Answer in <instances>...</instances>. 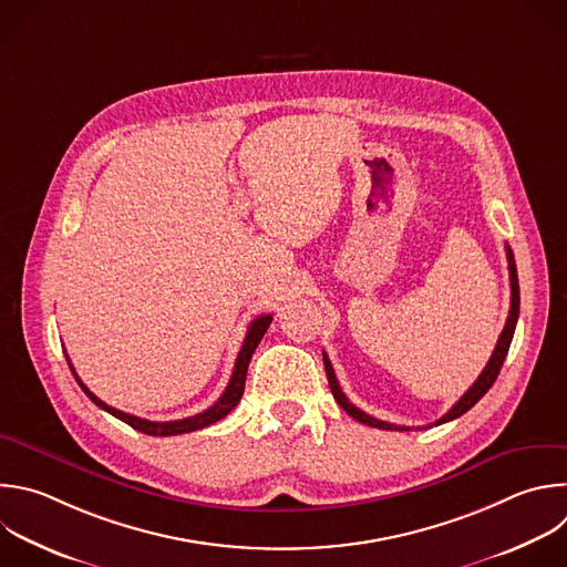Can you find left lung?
I'll return each instance as SVG.
<instances>
[{
	"instance_id": "left-lung-1",
	"label": "left lung",
	"mask_w": 567,
	"mask_h": 567,
	"mask_svg": "<svg viewBox=\"0 0 567 567\" xmlns=\"http://www.w3.org/2000/svg\"><path fill=\"white\" fill-rule=\"evenodd\" d=\"M505 254H507V269H509V287H512V300H509V316H507V320H505V327H503V331H501V336H498V342H496V347H494V351H492V355H489V360H487V364H485V369L481 371V375L476 379V383L454 403V408L445 414V416H441L434 425H443V423H447V421H454V419H458V416H463L467 410H472L485 394H487V390L494 385V381H496V375H498V371H501V367H503V360H505V355H507V351H509V342H512V336H514V329H516V320H518V307H520V296H518V276H516V262H514V254H512V249L509 247H505ZM322 360H324V371H327V381H329V388H331V394H333V399H336V403L351 416V419H355L358 423H362V425H369V427H379V430H394V432H410V427H403V425H394V423H385V421H379V419H373V416H369V414H364L362 410H358L353 403H349V399L342 394V390H340V385H338V379H336V373H333V367H331V362H329V358H327V353L322 351Z\"/></svg>"
}]
</instances>
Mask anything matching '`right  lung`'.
<instances>
[{
	"mask_svg": "<svg viewBox=\"0 0 567 567\" xmlns=\"http://www.w3.org/2000/svg\"><path fill=\"white\" fill-rule=\"evenodd\" d=\"M269 324H271V313H267V316H258L251 324H249V329H247V336H245V342H243V349H240V353H238V358H236V367H234V373H231V381H229V385H227V390L223 392V396L209 408V410H205V412H200V414H196V416H188V419H182V421H164V423H155V421H146V419H137V416H131V414H124V412H120V410H115V408H111V405H106L104 401H100L93 392H89V388L80 381V375L75 373V369H73V364H71V369H73V375H75V381L80 383V388L84 390V394L100 408V410H104V412H109L111 416H115V419H120V421H124L126 425H131L133 430H137V432H142V434H148V436H177V434H186V432H198V430H205V427H209V425H214V423H218L220 419H225L238 403H240V399H243V392H245V381H247V367H249V360H251V355H254V351H256V347H258V342L262 340V336H265V331L269 329ZM69 360V358H66Z\"/></svg>",
	"mask_w": 567,
	"mask_h": 567,
	"instance_id": "1",
	"label": "right lung"
}]
</instances>
